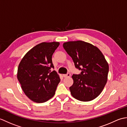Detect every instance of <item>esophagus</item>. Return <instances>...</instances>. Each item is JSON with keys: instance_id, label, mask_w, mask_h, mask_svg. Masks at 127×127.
<instances>
[{"instance_id": "34e87169", "label": "esophagus", "mask_w": 127, "mask_h": 127, "mask_svg": "<svg viewBox=\"0 0 127 127\" xmlns=\"http://www.w3.org/2000/svg\"><path fill=\"white\" fill-rule=\"evenodd\" d=\"M63 76L64 77H70V73H68L67 74H64V75H63Z\"/></svg>"}]
</instances>
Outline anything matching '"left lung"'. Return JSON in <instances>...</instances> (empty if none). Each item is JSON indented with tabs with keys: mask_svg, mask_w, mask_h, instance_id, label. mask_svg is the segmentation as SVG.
Here are the masks:
<instances>
[{
	"mask_svg": "<svg viewBox=\"0 0 127 127\" xmlns=\"http://www.w3.org/2000/svg\"><path fill=\"white\" fill-rule=\"evenodd\" d=\"M63 47L71 57L79 75L72 76L74 83L69 89L72 96L81 101L96 98L107 81L109 64L95 46L81 40L64 42Z\"/></svg>",
	"mask_w": 127,
	"mask_h": 127,
	"instance_id": "1",
	"label": "left lung"
}]
</instances>
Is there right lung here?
Wrapping results in <instances>:
<instances>
[{
  "mask_svg": "<svg viewBox=\"0 0 127 127\" xmlns=\"http://www.w3.org/2000/svg\"><path fill=\"white\" fill-rule=\"evenodd\" d=\"M59 42H41L29 50L19 64L17 79L24 93L34 102H44L54 96L60 82L54 68L52 56Z\"/></svg>",
  "mask_w": 127,
  "mask_h": 127,
  "instance_id": "obj_1",
  "label": "right lung"
}]
</instances>
